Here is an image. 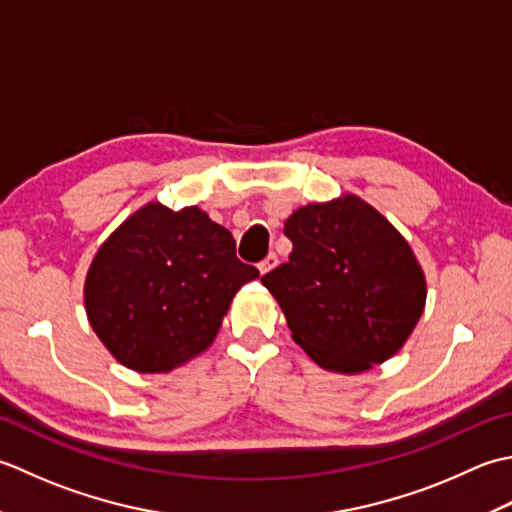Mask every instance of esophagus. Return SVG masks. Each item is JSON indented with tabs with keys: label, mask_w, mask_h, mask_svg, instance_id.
I'll return each instance as SVG.
<instances>
[{
	"label": "esophagus",
	"mask_w": 512,
	"mask_h": 512,
	"mask_svg": "<svg viewBox=\"0 0 512 512\" xmlns=\"http://www.w3.org/2000/svg\"><path fill=\"white\" fill-rule=\"evenodd\" d=\"M276 265H278V256H276V254H269V256L263 260V263L258 265V269H260V274H269V271L274 269Z\"/></svg>",
	"instance_id": "34e87169"
}]
</instances>
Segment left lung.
Instances as JSON below:
<instances>
[{"instance_id": "1", "label": "left lung", "mask_w": 512, "mask_h": 512, "mask_svg": "<svg viewBox=\"0 0 512 512\" xmlns=\"http://www.w3.org/2000/svg\"><path fill=\"white\" fill-rule=\"evenodd\" d=\"M289 263L263 276L302 349L322 369L360 373L411 336L426 280L409 243L358 196L305 205L285 221Z\"/></svg>"}]
</instances>
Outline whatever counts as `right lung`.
Segmentation results:
<instances>
[{"label": "right lung", "mask_w": 512, "mask_h": 512, "mask_svg": "<svg viewBox=\"0 0 512 512\" xmlns=\"http://www.w3.org/2000/svg\"><path fill=\"white\" fill-rule=\"evenodd\" d=\"M254 278L229 229L198 207L150 203L99 247L83 294L114 358L165 373L210 347L236 291Z\"/></svg>", "instance_id": "1"}]
</instances>
